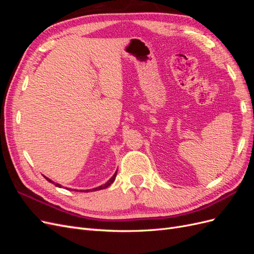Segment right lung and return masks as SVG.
Segmentation results:
<instances>
[{
	"mask_svg": "<svg viewBox=\"0 0 254 254\" xmlns=\"http://www.w3.org/2000/svg\"><path fill=\"white\" fill-rule=\"evenodd\" d=\"M115 177H117V172H115V174L112 176V178L111 179H109V181H107L105 184H103V186H101V187H98V188H95V189H92V190H81V191H93V190H104V189H106V188H108L109 186H111V184L113 183V181H114V179H115ZM45 179H47L49 182H52V183H54L51 179H49V178H47V177H44ZM55 186L56 187H58V188H61V186L60 184H58V183H55Z\"/></svg>",
	"mask_w": 254,
	"mask_h": 254,
	"instance_id": "right-lung-1",
	"label": "right lung"
}]
</instances>
